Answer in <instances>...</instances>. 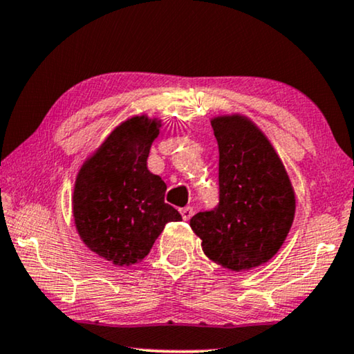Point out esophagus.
<instances>
[{
  "label": "esophagus",
  "instance_id": "1",
  "mask_svg": "<svg viewBox=\"0 0 354 354\" xmlns=\"http://www.w3.org/2000/svg\"><path fill=\"white\" fill-rule=\"evenodd\" d=\"M181 215H183V218L187 221V220H190L192 215H194V209L189 207V206L184 207V209H181Z\"/></svg>",
  "mask_w": 354,
  "mask_h": 354
}]
</instances>
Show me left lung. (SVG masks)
Segmentation results:
<instances>
[{"mask_svg":"<svg viewBox=\"0 0 354 354\" xmlns=\"http://www.w3.org/2000/svg\"><path fill=\"white\" fill-rule=\"evenodd\" d=\"M218 143V205L190 218L209 259L232 272L272 259L295 217V192L270 140L250 118L211 120Z\"/></svg>","mask_w":354,"mask_h":354,"instance_id":"obj_1","label":"left lung"}]
</instances>
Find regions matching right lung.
Here are the masks:
<instances>
[{"label":"right lung","instance_id":"obj_1","mask_svg":"<svg viewBox=\"0 0 354 354\" xmlns=\"http://www.w3.org/2000/svg\"><path fill=\"white\" fill-rule=\"evenodd\" d=\"M160 120L136 115L112 131L82 164L73 190L76 231L113 266H133L181 215L164 201L167 185L147 167Z\"/></svg>","mask_w":354,"mask_h":354}]
</instances>
